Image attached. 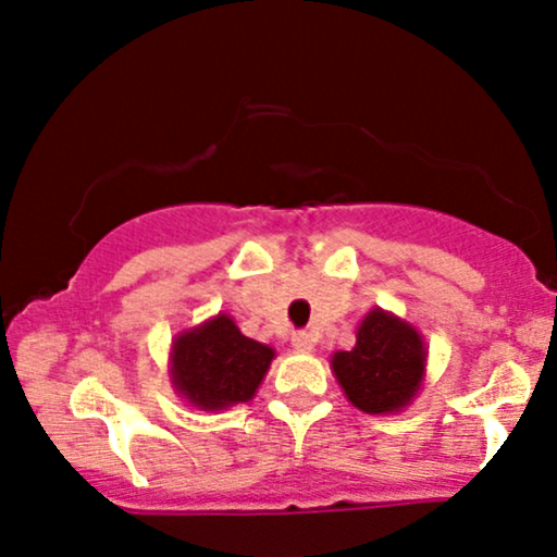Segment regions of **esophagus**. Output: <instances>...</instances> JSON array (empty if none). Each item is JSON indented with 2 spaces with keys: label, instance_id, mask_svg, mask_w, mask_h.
<instances>
[{
  "label": "esophagus",
  "instance_id": "esophagus-1",
  "mask_svg": "<svg viewBox=\"0 0 557 557\" xmlns=\"http://www.w3.org/2000/svg\"><path fill=\"white\" fill-rule=\"evenodd\" d=\"M314 343H317V337L311 335L309 330H298V332H293V348L300 350V354H309V350L314 348Z\"/></svg>",
  "mask_w": 557,
  "mask_h": 557
}]
</instances>
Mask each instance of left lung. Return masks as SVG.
Returning <instances> with one entry per match:
<instances>
[{"label":"left lung","instance_id":"left-lung-1","mask_svg":"<svg viewBox=\"0 0 557 557\" xmlns=\"http://www.w3.org/2000/svg\"><path fill=\"white\" fill-rule=\"evenodd\" d=\"M426 350L411 324L374 309L356 332L354 350L332 356L337 382L367 413L398 411L417 395Z\"/></svg>","mask_w":557,"mask_h":557}]
</instances>
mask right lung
<instances>
[{
  "label": "right lung",
  "instance_id": "obj_1",
  "mask_svg": "<svg viewBox=\"0 0 557 557\" xmlns=\"http://www.w3.org/2000/svg\"><path fill=\"white\" fill-rule=\"evenodd\" d=\"M272 359L270 345L246 337L233 319L220 314L172 345V382L194 406L220 411L251 400Z\"/></svg>",
  "mask_w": 557,
  "mask_h": 557
}]
</instances>
